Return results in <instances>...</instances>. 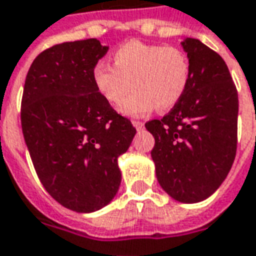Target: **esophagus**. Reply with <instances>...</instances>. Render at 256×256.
<instances>
[{
    "mask_svg": "<svg viewBox=\"0 0 256 256\" xmlns=\"http://www.w3.org/2000/svg\"><path fill=\"white\" fill-rule=\"evenodd\" d=\"M132 123H133V126L137 128V130H141V128H144V123L140 122V120H132Z\"/></svg>",
    "mask_w": 256,
    "mask_h": 256,
    "instance_id": "1",
    "label": "esophagus"
}]
</instances>
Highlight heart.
<instances>
[{"instance_id":"obj_1","label":"heart","mask_w":256,"mask_h":256,"mask_svg":"<svg viewBox=\"0 0 256 256\" xmlns=\"http://www.w3.org/2000/svg\"><path fill=\"white\" fill-rule=\"evenodd\" d=\"M112 60L114 66L98 62L92 68V80L101 97L114 105L126 98L133 83L136 90L120 106L124 115L172 110L190 82V60L180 48L132 40L118 48Z\"/></svg>"}]
</instances>
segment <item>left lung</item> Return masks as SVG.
<instances>
[{
	"label": "left lung",
	"instance_id": "obj_1",
	"mask_svg": "<svg viewBox=\"0 0 256 256\" xmlns=\"http://www.w3.org/2000/svg\"><path fill=\"white\" fill-rule=\"evenodd\" d=\"M190 60L183 98L162 119L146 123L155 138L151 156L164 190L180 202L212 196L237 151L238 94L226 62L196 38L182 42Z\"/></svg>",
	"mask_w": 256,
	"mask_h": 256
}]
</instances>
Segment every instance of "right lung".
<instances>
[{
  "instance_id": "right-lung-1",
  "label": "right lung",
  "mask_w": 256,
  "mask_h": 256,
  "mask_svg": "<svg viewBox=\"0 0 256 256\" xmlns=\"http://www.w3.org/2000/svg\"><path fill=\"white\" fill-rule=\"evenodd\" d=\"M106 51L97 38L47 48L23 87L20 122L36 173L55 201L84 214L116 196L118 158L136 134L94 84L92 68Z\"/></svg>"
}]
</instances>
